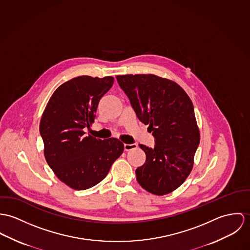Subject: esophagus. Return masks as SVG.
<instances>
[{"label": "esophagus", "instance_id": "esophagus-1", "mask_svg": "<svg viewBox=\"0 0 250 250\" xmlns=\"http://www.w3.org/2000/svg\"><path fill=\"white\" fill-rule=\"evenodd\" d=\"M124 147H125V150L128 151V150H131V149H134L137 147V145L136 144H125L124 145Z\"/></svg>", "mask_w": 250, "mask_h": 250}]
</instances>
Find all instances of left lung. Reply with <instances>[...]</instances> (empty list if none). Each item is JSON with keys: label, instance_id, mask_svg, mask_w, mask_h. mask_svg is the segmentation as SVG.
Here are the masks:
<instances>
[{"label": "left lung", "instance_id": "left-lung-1", "mask_svg": "<svg viewBox=\"0 0 250 250\" xmlns=\"http://www.w3.org/2000/svg\"><path fill=\"white\" fill-rule=\"evenodd\" d=\"M116 79L155 142L152 148L139 145L146 158L136 168L137 181L151 194H168L185 181L194 165L200 137L193 103L178 84L154 75Z\"/></svg>", "mask_w": 250, "mask_h": 250}]
</instances>
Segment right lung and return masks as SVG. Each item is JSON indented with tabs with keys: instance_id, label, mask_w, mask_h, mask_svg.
<instances>
[{
	"instance_id": "1",
	"label": "right lung",
	"mask_w": 250,
	"mask_h": 250,
	"mask_svg": "<svg viewBox=\"0 0 250 250\" xmlns=\"http://www.w3.org/2000/svg\"><path fill=\"white\" fill-rule=\"evenodd\" d=\"M112 77L81 76L61 84L52 95L40 122L46 161L56 176L82 191L100 183L124 151L116 138L85 136L100 100L109 91Z\"/></svg>"
}]
</instances>
